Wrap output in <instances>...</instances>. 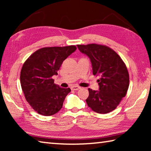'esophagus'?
Instances as JSON below:
<instances>
[{
  "instance_id": "obj_1",
  "label": "esophagus",
  "mask_w": 151,
  "mask_h": 151,
  "mask_svg": "<svg viewBox=\"0 0 151 151\" xmlns=\"http://www.w3.org/2000/svg\"><path fill=\"white\" fill-rule=\"evenodd\" d=\"M81 88V87L80 86H71V89H72V90H74V91H77V90H78V89H80Z\"/></svg>"
}]
</instances>
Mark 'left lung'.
<instances>
[{
  "label": "left lung",
  "mask_w": 151,
  "mask_h": 151,
  "mask_svg": "<svg viewBox=\"0 0 151 151\" xmlns=\"http://www.w3.org/2000/svg\"><path fill=\"white\" fill-rule=\"evenodd\" d=\"M78 50L91 60L94 75L99 76V91L88 88L86 102L93 111L106 114L113 111L126 96L129 75L120 56L106 46L78 45Z\"/></svg>",
  "instance_id": "obj_1"
}]
</instances>
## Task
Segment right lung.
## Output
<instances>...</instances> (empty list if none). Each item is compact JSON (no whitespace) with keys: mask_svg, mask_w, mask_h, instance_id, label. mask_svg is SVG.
I'll list each match as a JSON object with an SVG mask.
<instances>
[{"mask_svg":"<svg viewBox=\"0 0 151 151\" xmlns=\"http://www.w3.org/2000/svg\"><path fill=\"white\" fill-rule=\"evenodd\" d=\"M76 49L74 45L40 48L22 65L20 76L22 91L27 101L39 114L51 116L63 107L70 88L56 85L52 76L58 75L63 61Z\"/></svg>","mask_w":151,"mask_h":151,"instance_id":"add662e5","label":"right lung"}]
</instances>
